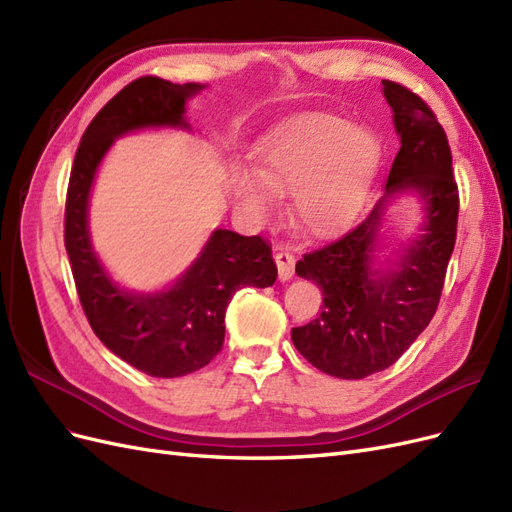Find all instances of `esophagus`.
I'll use <instances>...</instances> for the list:
<instances>
[{"mask_svg":"<svg viewBox=\"0 0 512 512\" xmlns=\"http://www.w3.org/2000/svg\"><path fill=\"white\" fill-rule=\"evenodd\" d=\"M273 258L277 262V275H280V280L288 282L292 273H294V262H297V260H294V256L288 250H284V245L275 247Z\"/></svg>","mask_w":512,"mask_h":512,"instance_id":"obj_1","label":"esophagus"}]
</instances>
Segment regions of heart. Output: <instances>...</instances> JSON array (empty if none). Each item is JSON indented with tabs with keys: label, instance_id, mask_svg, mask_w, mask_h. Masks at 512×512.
Segmentation results:
<instances>
[{
	"label": "heart",
	"instance_id": "obj_1",
	"mask_svg": "<svg viewBox=\"0 0 512 512\" xmlns=\"http://www.w3.org/2000/svg\"><path fill=\"white\" fill-rule=\"evenodd\" d=\"M378 160L380 145L369 130L344 117L303 115L256 147V175L239 170L235 190L256 218L273 211V194H292L294 218L322 235L346 222Z\"/></svg>",
	"mask_w": 512,
	"mask_h": 512
}]
</instances>
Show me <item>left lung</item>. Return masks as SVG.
Wrapping results in <instances>:
<instances>
[{
    "label": "left lung",
    "instance_id": "obj_1",
    "mask_svg": "<svg viewBox=\"0 0 512 512\" xmlns=\"http://www.w3.org/2000/svg\"><path fill=\"white\" fill-rule=\"evenodd\" d=\"M382 85L401 141L384 197L416 189L428 222L391 272L370 267L383 198L359 226L297 262V273L322 290V307L316 320L292 329V344L316 369L344 380L391 367L425 331L457 239L459 190L446 132L421 96L395 81Z\"/></svg>",
    "mask_w": 512,
    "mask_h": 512
}]
</instances>
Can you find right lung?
I'll return each instance as SVG.
<instances>
[{"label": "right lung", "instance_id": "add662e5", "mask_svg": "<svg viewBox=\"0 0 512 512\" xmlns=\"http://www.w3.org/2000/svg\"><path fill=\"white\" fill-rule=\"evenodd\" d=\"M203 85H175L141 76L91 119L76 149L64 241L76 292L91 329L119 359L153 378H179L205 367L224 346V314L239 288L273 286L271 245L262 237L215 230L188 273L164 292L130 294L117 288L91 250L87 200L96 170L117 136L141 128H190L185 102Z\"/></svg>", "mask_w": 512, "mask_h": 512}]
</instances>
